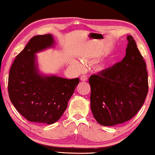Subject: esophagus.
<instances>
[{
	"label": "esophagus",
	"instance_id": "34e87169",
	"mask_svg": "<svg viewBox=\"0 0 155 155\" xmlns=\"http://www.w3.org/2000/svg\"><path fill=\"white\" fill-rule=\"evenodd\" d=\"M80 79H81V81H86L87 80V78L85 75H82Z\"/></svg>",
	"mask_w": 155,
	"mask_h": 155
}]
</instances>
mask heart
I'll return each mask as SVG.
<instances>
[{
  "label": "heart",
  "instance_id": "heart-1",
  "mask_svg": "<svg viewBox=\"0 0 155 155\" xmlns=\"http://www.w3.org/2000/svg\"><path fill=\"white\" fill-rule=\"evenodd\" d=\"M77 65L78 66V67H80V65L78 64V63H77ZM98 69H99V70H101V69H102V66H99V67H98Z\"/></svg>",
  "mask_w": 155,
  "mask_h": 155
}]
</instances>
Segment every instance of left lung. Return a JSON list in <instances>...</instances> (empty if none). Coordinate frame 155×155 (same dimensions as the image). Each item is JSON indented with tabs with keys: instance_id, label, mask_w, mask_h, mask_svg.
Wrapping results in <instances>:
<instances>
[{
	"instance_id": "1",
	"label": "left lung",
	"mask_w": 155,
	"mask_h": 155,
	"mask_svg": "<svg viewBox=\"0 0 155 155\" xmlns=\"http://www.w3.org/2000/svg\"><path fill=\"white\" fill-rule=\"evenodd\" d=\"M121 62L89 78L90 107L101 126L129 121L143 105L148 92V72L143 57L132 36Z\"/></svg>"
}]
</instances>
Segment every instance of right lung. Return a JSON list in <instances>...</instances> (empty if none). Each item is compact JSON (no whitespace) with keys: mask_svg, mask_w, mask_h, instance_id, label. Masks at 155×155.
Here are the masks:
<instances>
[{"mask_svg":"<svg viewBox=\"0 0 155 155\" xmlns=\"http://www.w3.org/2000/svg\"><path fill=\"white\" fill-rule=\"evenodd\" d=\"M54 44L51 34L34 36L16 56L9 71V99L29 121L47 124L57 121L79 83L78 78L68 79L38 73L35 54Z\"/></svg>","mask_w":155,"mask_h":155,"instance_id":"obj_1","label":"right lung"}]
</instances>
